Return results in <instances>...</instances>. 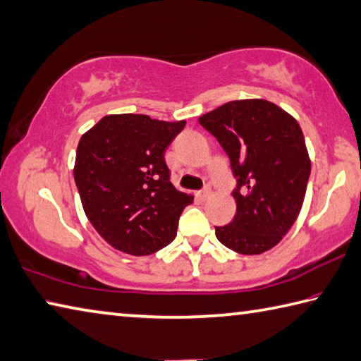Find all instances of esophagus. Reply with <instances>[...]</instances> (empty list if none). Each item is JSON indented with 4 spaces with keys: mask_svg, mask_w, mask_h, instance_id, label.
I'll list each match as a JSON object with an SVG mask.
<instances>
[{
    "mask_svg": "<svg viewBox=\"0 0 361 361\" xmlns=\"http://www.w3.org/2000/svg\"><path fill=\"white\" fill-rule=\"evenodd\" d=\"M195 195H197V197L202 199V200H207L209 195H212V189L207 188V189H203V191H199Z\"/></svg>",
    "mask_w": 361,
    "mask_h": 361,
    "instance_id": "esophagus-1",
    "label": "esophagus"
}]
</instances>
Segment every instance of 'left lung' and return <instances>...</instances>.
<instances>
[{
  "label": "left lung",
  "instance_id": "1",
  "mask_svg": "<svg viewBox=\"0 0 361 361\" xmlns=\"http://www.w3.org/2000/svg\"><path fill=\"white\" fill-rule=\"evenodd\" d=\"M231 158L237 178L235 218L214 227L226 247L245 255L270 251L297 221L311 159L298 121L265 99L222 104L199 118Z\"/></svg>",
  "mask_w": 361,
  "mask_h": 361
}]
</instances>
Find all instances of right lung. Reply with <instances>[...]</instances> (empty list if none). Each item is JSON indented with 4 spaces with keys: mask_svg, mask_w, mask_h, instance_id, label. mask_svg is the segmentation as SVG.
Here are the masks:
<instances>
[{
    "mask_svg": "<svg viewBox=\"0 0 361 361\" xmlns=\"http://www.w3.org/2000/svg\"><path fill=\"white\" fill-rule=\"evenodd\" d=\"M185 124L106 115L80 137L74 178L83 212L118 251L149 255L175 240L194 197L170 183L164 153Z\"/></svg>",
    "mask_w": 361,
    "mask_h": 361,
    "instance_id": "1",
    "label": "right lung"
}]
</instances>
